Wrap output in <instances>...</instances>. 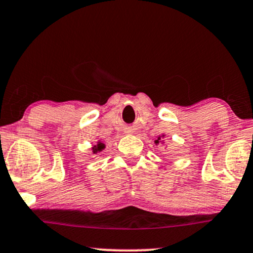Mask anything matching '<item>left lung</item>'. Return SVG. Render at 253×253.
I'll return each instance as SVG.
<instances>
[{"instance_id":"8db88e82","label":"left lung","mask_w":253,"mask_h":253,"mask_svg":"<svg viewBox=\"0 0 253 253\" xmlns=\"http://www.w3.org/2000/svg\"><path fill=\"white\" fill-rule=\"evenodd\" d=\"M160 139H161V137H158V140H156L155 143H159V140H160Z\"/></svg>"}]
</instances>
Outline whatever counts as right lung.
Segmentation results:
<instances>
[{
	"label": "right lung",
	"instance_id": "add662e5",
	"mask_svg": "<svg viewBox=\"0 0 253 253\" xmlns=\"http://www.w3.org/2000/svg\"><path fill=\"white\" fill-rule=\"evenodd\" d=\"M103 149H104V143H101V142H98V145H95L93 147V152L94 153L100 152V150H103Z\"/></svg>",
	"mask_w": 253,
	"mask_h": 253
}]
</instances>
